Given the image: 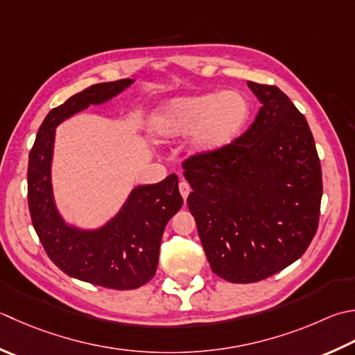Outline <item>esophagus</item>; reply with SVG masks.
I'll list each match as a JSON object with an SVG mask.
<instances>
[{"label": "esophagus", "instance_id": "obj_1", "mask_svg": "<svg viewBox=\"0 0 355 355\" xmlns=\"http://www.w3.org/2000/svg\"><path fill=\"white\" fill-rule=\"evenodd\" d=\"M178 189H180V193H182L183 200L186 201L187 196H189V192H191V186H189V183L184 182V180H182V182H180V184H178Z\"/></svg>", "mask_w": 355, "mask_h": 355}]
</instances>
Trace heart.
Returning <instances> with one entry per match:
<instances>
[{
  "mask_svg": "<svg viewBox=\"0 0 355 355\" xmlns=\"http://www.w3.org/2000/svg\"><path fill=\"white\" fill-rule=\"evenodd\" d=\"M249 118V104L239 92H207L166 101L152 118V130L162 141L191 137L192 150L211 155L227 148Z\"/></svg>",
  "mask_w": 355,
  "mask_h": 355,
  "instance_id": "b5f03b06",
  "label": "heart"
}]
</instances>
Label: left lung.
Instances as JSON below:
<instances>
[{
    "mask_svg": "<svg viewBox=\"0 0 355 355\" xmlns=\"http://www.w3.org/2000/svg\"><path fill=\"white\" fill-rule=\"evenodd\" d=\"M248 86L261 103L251 128L183 163L207 261L231 283L265 280L300 259L317 232L323 192L306 118L279 87Z\"/></svg>",
    "mask_w": 355,
    "mask_h": 355,
    "instance_id": "obj_1",
    "label": "left lung"
}]
</instances>
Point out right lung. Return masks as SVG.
I'll use <instances>...</instances> for the list:
<instances>
[{"label": "right lung", "instance_id": "add662e5", "mask_svg": "<svg viewBox=\"0 0 355 355\" xmlns=\"http://www.w3.org/2000/svg\"><path fill=\"white\" fill-rule=\"evenodd\" d=\"M134 80L100 83L75 94L44 118L29 154L27 200L35 232L46 254L62 272L109 289H137L155 275L159 243L168 221L183 206L178 177L132 189L114 218L98 229L67 225L57 209L52 189L55 128L69 116L103 104Z\"/></svg>", "mask_w": 355, "mask_h": 355}]
</instances>
